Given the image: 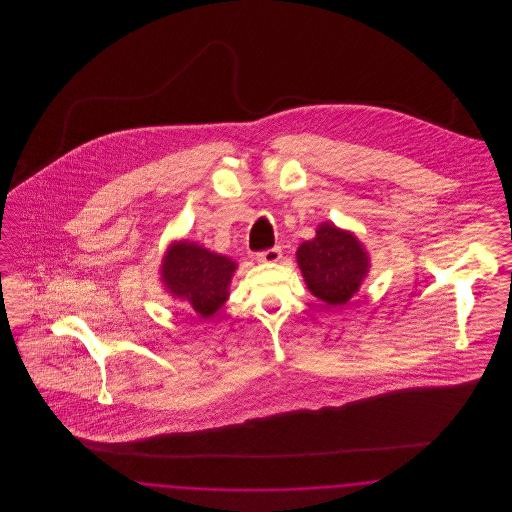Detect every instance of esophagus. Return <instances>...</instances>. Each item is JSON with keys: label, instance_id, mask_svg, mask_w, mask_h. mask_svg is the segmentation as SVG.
<instances>
[{"label": "esophagus", "instance_id": "1", "mask_svg": "<svg viewBox=\"0 0 512 512\" xmlns=\"http://www.w3.org/2000/svg\"><path fill=\"white\" fill-rule=\"evenodd\" d=\"M280 257H282L280 247H270L267 251L257 253V259H259L261 263H276V261H280Z\"/></svg>", "mask_w": 512, "mask_h": 512}]
</instances>
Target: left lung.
<instances>
[{"label": "left lung", "instance_id": "1", "mask_svg": "<svg viewBox=\"0 0 512 512\" xmlns=\"http://www.w3.org/2000/svg\"><path fill=\"white\" fill-rule=\"evenodd\" d=\"M295 255L309 292L334 307L359 292L370 268L363 244L332 222L318 224L317 236L299 245Z\"/></svg>", "mask_w": 512, "mask_h": 512}]
</instances>
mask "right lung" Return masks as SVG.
Wrapping results in <instances>:
<instances>
[{
	"label": "right lung",
	"instance_id": "add662e5",
	"mask_svg": "<svg viewBox=\"0 0 512 512\" xmlns=\"http://www.w3.org/2000/svg\"><path fill=\"white\" fill-rule=\"evenodd\" d=\"M236 261L195 242H172L161 263V280L172 297L201 318L213 317L230 295Z\"/></svg>",
	"mask_w": 512,
	"mask_h": 512
}]
</instances>
